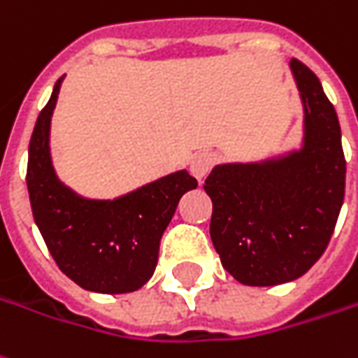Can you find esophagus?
Segmentation results:
<instances>
[{"label":"esophagus","instance_id":"obj_1","mask_svg":"<svg viewBox=\"0 0 358 358\" xmlns=\"http://www.w3.org/2000/svg\"><path fill=\"white\" fill-rule=\"evenodd\" d=\"M215 160H217L215 155H211V152H198V155H194L192 160H189V172L198 180L206 178L210 174V170L213 169Z\"/></svg>","mask_w":358,"mask_h":358}]
</instances>
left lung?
I'll return each mask as SVG.
<instances>
[{
  "mask_svg": "<svg viewBox=\"0 0 358 358\" xmlns=\"http://www.w3.org/2000/svg\"><path fill=\"white\" fill-rule=\"evenodd\" d=\"M303 103V145L278 159L220 164L203 189L223 268L245 286L300 278L327 249L345 198L341 127L320 78L292 58Z\"/></svg>",
  "mask_w": 358,
  "mask_h": 358,
  "instance_id": "1",
  "label": "left lung"
}]
</instances>
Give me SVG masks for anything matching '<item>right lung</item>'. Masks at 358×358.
I'll return each instance as SVG.
<instances>
[{"instance_id": "add662e5", "label": "right lung", "mask_w": 358, "mask_h": 358, "mask_svg": "<svg viewBox=\"0 0 358 358\" xmlns=\"http://www.w3.org/2000/svg\"><path fill=\"white\" fill-rule=\"evenodd\" d=\"M62 78L38 113L27 162L33 217L58 268L84 290L127 294L145 286L159 262L162 233L180 198L198 186L186 170L115 199H86L58 180L50 160V117Z\"/></svg>"}]
</instances>
